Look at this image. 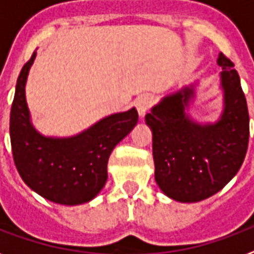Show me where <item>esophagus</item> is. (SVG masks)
I'll return each mask as SVG.
<instances>
[{
	"label": "esophagus",
	"mask_w": 254,
	"mask_h": 254,
	"mask_svg": "<svg viewBox=\"0 0 254 254\" xmlns=\"http://www.w3.org/2000/svg\"><path fill=\"white\" fill-rule=\"evenodd\" d=\"M151 103H153V99H151V96L150 94H142L139 96L136 101H135V107L138 109V112H139L140 116H145V114L147 112V109L151 107Z\"/></svg>",
	"instance_id": "1"
}]
</instances>
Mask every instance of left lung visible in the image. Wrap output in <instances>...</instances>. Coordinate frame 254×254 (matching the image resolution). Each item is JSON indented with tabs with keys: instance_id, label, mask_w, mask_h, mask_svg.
I'll return each mask as SVG.
<instances>
[{
	"instance_id": "left-lung-1",
	"label": "left lung",
	"mask_w": 254,
	"mask_h": 254,
	"mask_svg": "<svg viewBox=\"0 0 254 254\" xmlns=\"http://www.w3.org/2000/svg\"><path fill=\"white\" fill-rule=\"evenodd\" d=\"M225 109L215 125H197L186 108L193 86L166 96L146 115L153 131L155 181L162 192L183 203L204 200L237 175L249 142V112L234 64L219 54Z\"/></svg>"
}]
</instances>
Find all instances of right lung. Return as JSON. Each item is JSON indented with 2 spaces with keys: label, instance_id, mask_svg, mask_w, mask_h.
Instances as JSON below:
<instances>
[{
  "label": "right lung",
  "instance_id": "obj_1",
  "mask_svg": "<svg viewBox=\"0 0 254 254\" xmlns=\"http://www.w3.org/2000/svg\"><path fill=\"white\" fill-rule=\"evenodd\" d=\"M36 53L24 64L10 109V145L14 165L27 186L59 204L92 200L107 181V164L115 146L138 122V112L111 115L71 138H46L33 128L25 101V82Z\"/></svg>",
  "mask_w": 254,
  "mask_h": 254
}]
</instances>
